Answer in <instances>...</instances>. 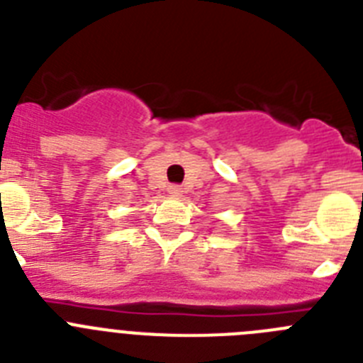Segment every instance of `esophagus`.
Here are the masks:
<instances>
[{"instance_id":"1","label":"esophagus","mask_w":363,"mask_h":363,"mask_svg":"<svg viewBox=\"0 0 363 363\" xmlns=\"http://www.w3.org/2000/svg\"><path fill=\"white\" fill-rule=\"evenodd\" d=\"M167 192H169V196L179 198L184 191H182V187H179V185H169V187H167Z\"/></svg>"}]
</instances>
